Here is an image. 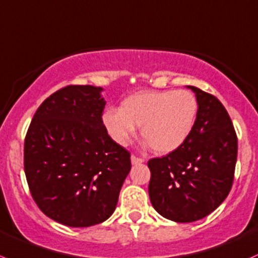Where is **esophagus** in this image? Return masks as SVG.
I'll return each mask as SVG.
<instances>
[{
  "mask_svg": "<svg viewBox=\"0 0 258 258\" xmlns=\"http://www.w3.org/2000/svg\"><path fill=\"white\" fill-rule=\"evenodd\" d=\"M143 162H144V159H143V158L137 157V155H134V154L132 155V163H133V164H140V163H143Z\"/></svg>",
  "mask_w": 258,
  "mask_h": 258,
  "instance_id": "obj_1",
  "label": "esophagus"
}]
</instances>
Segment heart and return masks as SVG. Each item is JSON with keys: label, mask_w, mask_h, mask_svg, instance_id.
Segmentation results:
<instances>
[{"label": "heart", "mask_w": 258, "mask_h": 258, "mask_svg": "<svg viewBox=\"0 0 258 258\" xmlns=\"http://www.w3.org/2000/svg\"><path fill=\"white\" fill-rule=\"evenodd\" d=\"M197 113V99L188 90L140 91L126 98L119 111H106L104 125L119 145H128L140 126L150 148L168 154L188 139Z\"/></svg>", "instance_id": "1"}]
</instances>
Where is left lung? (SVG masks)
Instances as JSON below:
<instances>
[{"mask_svg":"<svg viewBox=\"0 0 258 258\" xmlns=\"http://www.w3.org/2000/svg\"><path fill=\"white\" fill-rule=\"evenodd\" d=\"M198 113L182 147L148 162L149 198L154 210L170 221L202 219L228 196L237 160V135L221 101L195 86Z\"/></svg>","mask_w":258,"mask_h":258,"instance_id":"1","label":"left lung"}]
</instances>
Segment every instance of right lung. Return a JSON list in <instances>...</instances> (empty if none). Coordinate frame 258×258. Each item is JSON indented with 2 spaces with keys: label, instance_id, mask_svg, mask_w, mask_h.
<instances>
[{
  "label": "right lung",
  "instance_id": "obj_1",
  "mask_svg": "<svg viewBox=\"0 0 258 258\" xmlns=\"http://www.w3.org/2000/svg\"><path fill=\"white\" fill-rule=\"evenodd\" d=\"M101 88L69 85L35 113L25 138L24 165L37 207L69 227H90L115 211L130 172V153L103 123Z\"/></svg>",
  "mask_w": 258,
  "mask_h": 258
}]
</instances>
